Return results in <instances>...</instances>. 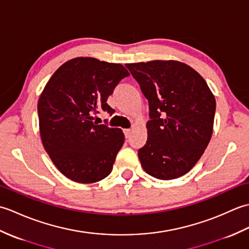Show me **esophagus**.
I'll list each match as a JSON object with an SVG mask.
<instances>
[{"mask_svg":"<svg viewBox=\"0 0 249 249\" xmlns=\"http://www.w3.org/2000/svg\"><path fill=\"white\" fill-rule=\"evenodd\" d=\"M124 134L126 138H130L131 136V129H124Z\"/></svg>","mask_w":249,"mask_h":249,"instance_id":"esophagus-1","label":"esophagus"}]
</instances>
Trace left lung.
<instances>
[{
	"instance_id": "obj_1",
	"label": "left lung",
	"mask_w": 249,
	"mask_h": 249,
	"mask_svg": "<svg viewBox=\"0 0 249 249\" xmlns=\"http://www.w3.org/2000/svg\"><path fill=\"white\" fill-rule=\"evenodd\" d=\"M149 102L146 144L138 156L160 179L186 174L202 156L213 133L216 102L204 79L178 61L126 64Z\"/></svg>"
}]
</instances>
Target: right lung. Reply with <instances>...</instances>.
<instances>
[{
  "mask_svg": "<svg viewBox=\"0 0 249 249\" xmlns=\"http://www.w3.org/2000/svg\"><path fill=\"white\" fill-rule=\"evenodd\" d=\"M127 76L121 64L76 57L46 84L37 105L41 141L55 167L71 181L95 183L112 171L124 134L94 119L102 111L114 113L107 99Z\"/></svg>",
  "mask_w": 249,
  "mask_h": 249,
  "instance_id": "obj_1",
  "label": "right lung"
}]
</instances>
